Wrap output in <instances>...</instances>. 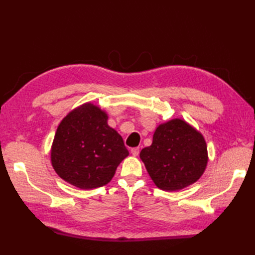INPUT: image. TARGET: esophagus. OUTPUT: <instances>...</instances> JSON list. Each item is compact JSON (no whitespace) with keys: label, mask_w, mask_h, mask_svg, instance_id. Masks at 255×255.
Masks as SVG:
<instances>
[{"label":"esophagus","mask_w":255,"mask_h":255,"mask_svg":"<svg viewBox=\"0 0 255 255\" xmlns=\"http://www.w3.org/2000/svg\"><path fill=\"white\" fill-rule=\"evenodd\" d=\"M139 151H140V149H139V147H136V148H132L131 150H130V153L133 155V156H137L138 154H139Z\"/></svg>","instance_id":"1"}]
</instances>
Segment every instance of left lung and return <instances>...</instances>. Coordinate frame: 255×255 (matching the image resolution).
Returning a JSON list of instances; mask_svg holds the SVG:
<instances>
[{"label":"left lung","mask_w":255,"mask_h":255,"mask_svg":"<svg viewBox=\"0 0 255 255\" xmlns=\"http://www.w3.org/2000/svg\"><path fill=\"white\" fill-rule=\"evenodd\" d=\"M150 177L163 191H178L196 182L208 162L203 134L183 119L159 125L152 144L140 152Z\"/></svg>","instance_id":"8db88e82"}]
</instances>
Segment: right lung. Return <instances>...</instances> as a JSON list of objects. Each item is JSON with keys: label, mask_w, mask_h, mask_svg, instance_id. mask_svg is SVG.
<instances>
[{"label": "right lung", "mask_w": 255, "mask_h": 255, "mask_svg": "<svg viewBox=\"0 0 255 255\" xmlns=\"http://www.w3.org/2000/svg\"><path fill=\"white\" fill-rule=\"evenodd\" d=\"M107 119V114L91 103L74 108L62 119L51 147V164L62 180L81 189L111 182L129 152Z\"/></svg>", "instance_id": "1"}]
</instances>
